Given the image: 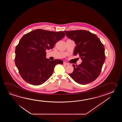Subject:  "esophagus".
<instances>
[{
    "mask_svg": "<svg viewBox=\"0 0 122 122\" xmlns=\"http://www.w3.org/2000/svg\"><path fill=\"white\" fill-rule=\"evenodd\" d=\"M63 65H69V64L66 63V62H63Z\"/></svg>",
    "mask_w": 122,
    "mask_h": 122,
    "instance_id": "34e87169",
    "label": "esophagus"
}]
</instances>
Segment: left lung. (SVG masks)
I'll return each instance as SVG.
<instances>
[{
  "label": "left lung",
  "instance_id": "obj_1",
  "mask_svg": "<svg viewBox=\"0 0 122 122\" xmlns=\"http://www.w3.org/2000/svg\"><path fill=\"white\" fill-rule=\"evenodd\" d=\"M66 36L75 42L74 55H78L82 61L73 65L74 71L69 75L81 85H86L99 77L105 61L103 44L96 34L86 30L65 31Z\"/></svg>",
  "mask_w": 122,
  "mask_h": 122
}]
</instances>
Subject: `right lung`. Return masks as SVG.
Returning a JSON list of instances; mask_svg holds the SVG:
<instances>
[{"instance_id":"obj_1","label":"right lung","mask_w":122,"mask_h":122,"mask_svg":"<svg viewBox=\"0 0 122 122\" xmlns=\"http://www.w3.org/2000/svg\"><path fill=\"white\" fill-rule=\"evenodd\" d=\"M65 36L63 31L36 29L23 35L15 50V62L24 80L34 86L41 85L52 75L55 65L63 64L60 59L50 61L46 50L52 49Z\"/></svg>"}]
</instances>
